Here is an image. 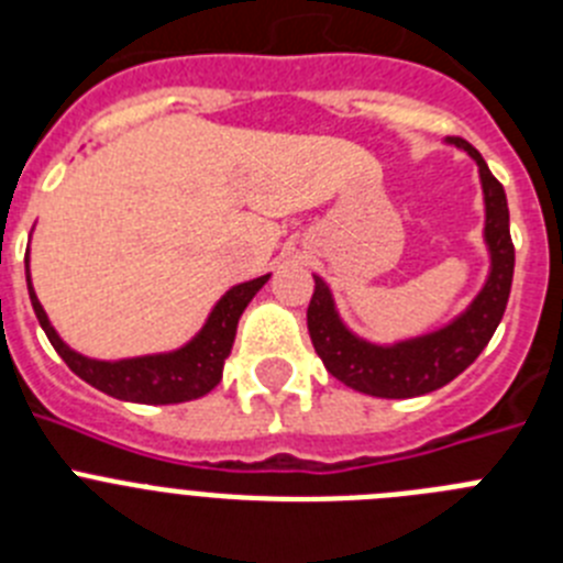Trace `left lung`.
<instances>
[{"instance_id": "left-lung-1", "label": "left lung", "mask_w": 563, "mask_h": 563, "mask_svg": "<svg viewBox=\"0 0 563 563\" xmlns=\"http://www.w3.org/2000/svg\"><path fill=\"white\" fill-rule=\"evenodd\" d=\"M449 143L462 148L479 168L482 197H485V231L482 233H485L487 256H490L485 285L460 316L426 335L402 338L395 343H372L343 324L327 282L321 276H312L316 292L307 307V330H310L312 346L332 377L363 395L406 400V397L442 389L479 357L505 316L516 265L505 188L471 143L462 137Z\"/></svg>"}]
</instances>
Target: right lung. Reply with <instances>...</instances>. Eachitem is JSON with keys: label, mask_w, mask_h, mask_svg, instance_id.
Returning a JSON list of instances; mask_svg holds the SVG:
<instances>
[{"label": "right lung", "mask_w": 563, "mask_h": 563, "mask_svg": "<svg viewBox=\"0 0 563 563\" xmlns=\"http://www.w3.org/2000/svg\"><path fill=\"white\" fill-rule=\"evenodd\" d=\"M267 278H271V273L251 278V282H242V285H233L213 305V310L208 312L202 330L191 341L183 343L180 350L157 352V355L123 357V361H96V357H87L81 352L69 350L67 343L58 338L56 327L49 324L47 312H44L36 290L30 285V267L27 292L44 335L49 338L53 350L62 355V361L81 380H87L89 386H96L103 395L118 397V400L168 406V402L197 400V397L208 395L222 380V366H225V357L231 355L239 318H242L245 307L251 305V298L267 285Z\"/></svg>", "instance_id": "obj_1"}]
</instances>
